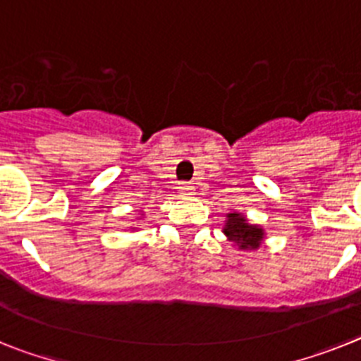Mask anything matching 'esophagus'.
<instances>
[{
  "mask_svg": "<svg viewBox=\"0 0 361 361\" xmlns=\"http://www.w3.org/2000/svg\"><path fill=\"white\" fill-rule=\"evenodd\" d=\"M194 194V187L190 183H183L180 187V196L181 198H190Z\"/></svg>",
  "mask_w": 361,
  "mask_h": 361,
  "instance_id": "esophagus-1",
  "label": "esophagus"
}]
</instances>
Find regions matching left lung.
<instances>
[{"mask_svg":"<svg viewBox=\"0 0 361 361\" xmlns=\"http://www.w3.org/2000/svg\"><path fill=\"white\" fill-rule=\"evenodd\" d=\"M225 224L221 233L227 236V240L236 247L238 250H258L265 241V228L262 225L250 224L245 214L233 211L227 212Z\"/></svg>","mask_w":361,"mask_h":361,"instance_id":"obj_1","label":"left lung"}]
</instances>
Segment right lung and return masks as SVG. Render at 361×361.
<instances>
[{
  "mask_svg": "<svg viewBox=\"0 0 361 361\" xmlns=\"http://www.w3.org/2000/svg\"><path fill=\"white\" fill-rule=\"evenodd\" d=\"M143 218H145V214H143V212H142V214H140V216H137V221H136V224H140V221H142V219ZM137 228H140V225H133V227H130V231H137Z\"/></svg>",
  "mask_w": 361,
  "mask_h": 361,
  "instance_id": "obj_1",
  "label": "right lung"
}]
</instances>
